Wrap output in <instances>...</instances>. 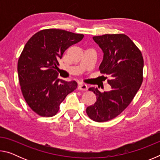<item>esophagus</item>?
<instances>
[{
    "mask_svg": "<svg viewBox=\"0 0 160 160\" xmlns=\"http://www.w3.org/2000/svg\"><path fill=\"white\" fill-rule=\"evenodd\" d=\"M78 90L87 91L88 90V85H85V84H80V85H78Z\"/></svg>",
    "mask_w": 160,
    "mask_h": 160,
    "instance_id": "34e87169",
    "label": "esophagus"
}]
</instances>
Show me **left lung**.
Instances as JSON below:
<instances>
[{"mask_svg":"<svg viewBox=\"0 0 160 160\" xmlns=\"http://www.w3.org/2000/svg\"><path fill=\"white\" fill-rule=\"evenodd\" d=\"M104 53L100 72L110 76L107 82L112 90L96 94L97 101L86 109L88 116L97 122L112 120L123 112L134 98L142 82L144 61L141 53L130 38L123 34L93 37Z\"/></svg>","mask_w":160,"mask_h":160,"instance_id":"left-lung-1","label":"left lung"}]
</instances>
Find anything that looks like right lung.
Wrapping results in <instances>:
<instances>
[{
    "label": "right lung",
    "mask_w": 160,
    "mask_h": 160,
    "mask_svg": "<svg viewBox=\"0 0 160 160\" xmlns=\"http://www.w3.org/2000/svg\"><path fill=\"white\" fill-rule=\"evenodd\" d=\"M83 37L63 29H47L27 42L18 63L19 82L26 102L38 115H56L61 103L77 88L75 80L58 79L56 69L64 51Z\"/></svg>",
    "instance_id": "right-lung-1"
}]
</instances>
